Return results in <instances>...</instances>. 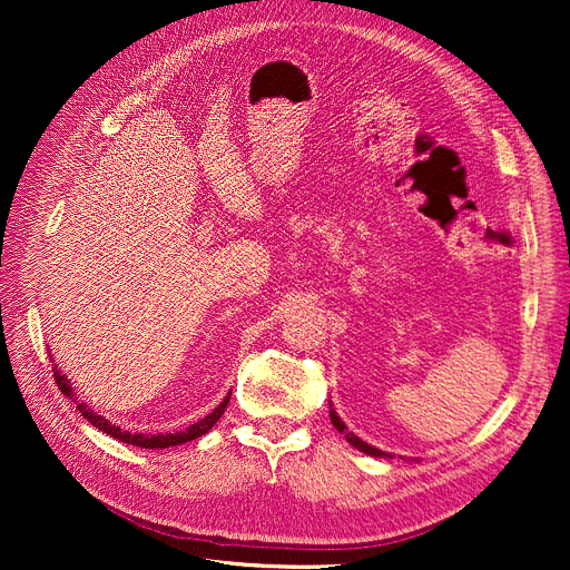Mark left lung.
I'll list each match as a JSON object with an SVG mask.
<instances>
[{"label": "left lung", "instance_id": "1", "mask_svg": "<svg viewBox=\"0 0 570 570\" xmlns=\"http://www.w3.org/2000/svg\"><path fill=\"white\" fill-rule=\"evenodd\" d=\"M331 421H333L335 430H337L340 434H344V436H346V441H348L353 448H357V451H361V453H365V455H372V458H383V460H393V458H395L393 453L379 451V448H374V445L365 443L361 436H355L353 432H348V430H346V425H344V421H342V417L337 415V411L333 409V402H331ZM402 460H411V462H413V458H402Z\"/></svg>", "mask_w": 570, "mask_h": 570}]
</instances>
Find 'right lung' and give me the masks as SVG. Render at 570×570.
<instances>
[{"label":"right lung","mask_w":570,"mask_h":570,"mask_svg":"<svg viewBox=\"0 0 570 570\" xmlns=\"http://www.w3.org/2000/svg\"><path fill=\"white\" fill-rule=\"evenodd\" d=\"M52 376H55V381H57V385H59V391H62V395H67L73 404H76V409H78V413L85 417L87 423H92L97 430H101V432H106V434H110L112 439H119L122 443H129V445H138V448H170V445H183V443H187V441H194V439H198V436H203V434H207L209 430H213L215 425H217V421L222 417V413H224V409H226V404L230 402V393L224 397V402L213 411V413H207L205 417H200L198 423H194V425H189L187 430H183V432H168V434H134V432H127V430H119L117 425H112L106 415H101V413H97L95 409H89L87 406V402H82V400H78L76 395H73V387H71V381H69V376L67 374H62L57 370V365L52 367Z\"/></svg>","instance_id":"1"}]
</instances>
